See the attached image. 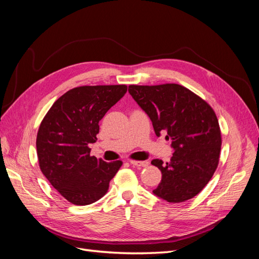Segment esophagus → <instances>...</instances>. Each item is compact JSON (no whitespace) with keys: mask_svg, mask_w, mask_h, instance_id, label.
<instances>
[{"mask_svg":"<svg viewBox=\"0 0 259 259\" xmlns=\"http://www.w3.org/2000/svg\"><path fill=\"white\" fill-rule=\"evenodd\" d=\"M130 163L132 164L133 166H137V167H146L149 165V162L148 161H134V160H131Z\"/></svg>","mask_w":259,"mask_h":259,"instance_id":"34e87169","label":"esophagus"}]
</instances>
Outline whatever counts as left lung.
<instances>
[{"label":"left lung","instance_id":"obj_1","mask_svg":"<svg viewBox=\"0 0 259 259\" xmlns=\"http://www.w3.org/2000/svg\"><path fill=\"white\" fill-rule=\"evenodd\" d=\"M128 92L152 121L156 136L167 133L175 152L165 165L151 164L162 171L153 193L170 203L190 200L213 177L219 163L222 133L217 116L204 99L175 83L130 85Z\"/></svg>","mask_w":259,"mask_h":259}]
</instances>
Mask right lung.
<instances>
[{
    "label": "right lung",
    "instance_id": "1",
    "mask_svg": "<svg viewBox=\"0 0 259 259\" xmlns=\"http://www.w3.org/2000/svg\"><path fill=\"white\" fill-rule=\"evenodd\" d=\"M127 91L126 85L79 86L51 107L36 135L43 175L67 201L89 205L103 198L122 161L105 162L91 155L99 121Z\"/></svg>",
    "mask_w": 259,
    "mask_h": 259
}]
</instances>
